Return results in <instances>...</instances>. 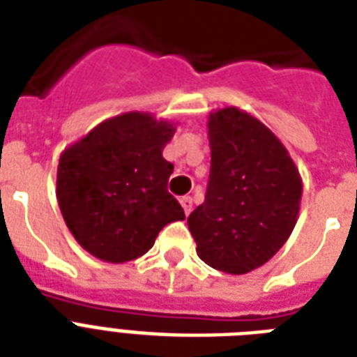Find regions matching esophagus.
I'll list each match as a JSON object with an SVG mask.
<instances>
[{
  "label": "esophagus",
  "mask_w": 357,
  "mask_h": 357,
  "mask_svg": "<svg viewBox=\"0 0 357 357\" xmlns=\"http://www.w3.org/2000/svg\"><path fill=\"white\" fill-rule=\"evenodd\" d=\"M179 204L183 207L185 215H189V213L192 211V198H190V196H183V198L179 200Z\"/></svg>",
  "instance_id": "1"
}]
</instances>
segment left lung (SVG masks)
<instances>
[{
  "mask_svg": "<svg viewBox=\"0 0 357 357\" xmlns=\"http://www.w3.org/2000/svg\"><path fill=\"white\" fill-rule=\"evenodd\" d=\"M206 200L187 218L202 261L228 274L265 265L293 231L302 179L265 123L237 107L209 114Z\"/></svg>",
  "mask_w": 357,
  "mask_h": 357,
  "instance_id": "8db88e82",
  "label": "left lung"
}]
</instances>
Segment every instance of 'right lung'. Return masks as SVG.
<instances>
[{
    "label": "right lung",
    "instance_id": "add662e5",
    "mask_svg": "<svg viewBox=\"0 0 357 357\" xmlns=\"http://www.w3.org/2000/svg\"><path fill=\"white\" fill-rule=\"evenodd\" d=\"M174 133V123L135 111L105 120L61 153L59 207L89 254L107 263L137 259L167 224L183 220L167 189L174 165L162 157Z\"/></svg>",
    "mask_w": 357,
    "mask_h": 357
}]
</instances>
